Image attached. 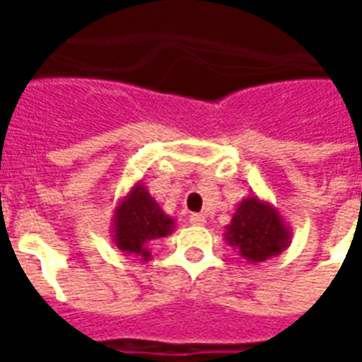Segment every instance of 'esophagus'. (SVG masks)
Instances as JSON below:
<instances>
[{
  "mask_svg": "<svg viewBox=\"0 0 362 362\" xmlns=\"http://www.w3.org/2000/svg\"><path fill=\"white\" fill-rule=\"evenodd\" d=\"M189 223H192V225H205V215H202V213H194V215H189Z\"/></svg>",
  "mask_w": 362,
  "mask_h": 362,
  "instance_id": "obj_1",
  "label": "esophagus"
}]
</instances>
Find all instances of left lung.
Returning a JSON list of instances; mask_svg holds the SVG:
<instances>
[{"instance_id":"left-lung-1","label":"left lung","mask_w":362,"mask_h":362,"mask_svg":"<svg viewBox=\"0 0 362 362\" xmlns=\"http://www.w3.org/2000/svg\"><path fill=\"white\" fill-rule=\"evenodd\" d=\"M225 240L240 258L262 264L287 250L291 228L275 205L250 194L236 205L230 225L225 227Z\"/></svg>"}]
</instances>
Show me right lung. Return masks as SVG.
Masks as SVG:
<instances>
[{"label":"right lung","instance_id":"add662e5","mask_svg":"<svg viewBox=\"0 0 362 362\" xmlns=\"http://www.w3.org/2000/svg\"><path fill=\"white\" fill-rule=\"evenodd\" d=\"M174 228V219L163 211L145 182H135L116 202L112 215V243L127 256L134 254L141 262H149L153 258L151 243L173 235Z\"/></svg>","mask_w":362,"mask_h":362}]
</instances>
